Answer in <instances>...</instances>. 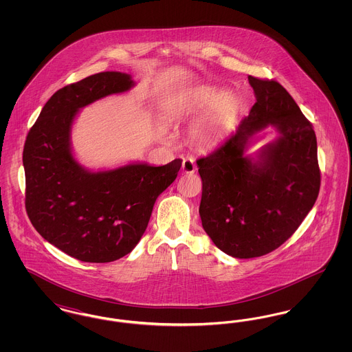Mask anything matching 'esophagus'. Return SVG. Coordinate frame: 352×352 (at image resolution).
I'll list each match as a JSON object with an SVG mask.
<instances>
[{"label":"esophagus","instance_id":"34e87169","mask_svg":"<svg viewBox=\"0 0 352 352\" xmlns=\"http://www.w3.org/2000/svg\"><path fill=\"white\" fill-rule=\"evenodd\" d=\"M195 162L192 158L190 157H186L182 161V170H184L186 174H192L195 171Z\"/></svg>","mask_w":352,"mask_h":352}]
</instances>
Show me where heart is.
I'll use <instances>...</instances> for the list:
<instances>
[{
	"label": "heart",
	"instance_id": "b5f03b06",
	"mask_svg": "<svg viewBox=\"0 0 352 352\" xmlns=\"http://www.w3.org/2000/svg\"><path fill=\"white\" fill-rule=\"evenodd\" d=\"M165 107L174 118L194 116L206 109L194 122L191 137L198 145L212 148L234 131L241 101L232 89L219 91L215 85L201 84L171 94L166 98Z\"/></svg>",
	"mask_w": 352,
	"mask_h": 352
}]
</instances>
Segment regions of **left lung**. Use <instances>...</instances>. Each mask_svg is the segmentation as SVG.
<instances>
[{
    "label": "left lung",
    "instance_id": "obj_1",
    "mask_svg": "<svg viewBox=\"0 0 352 352\" xmlns=\"http://www.w3.org/2000/svg\"><path fill=\"white\" fill-rule=\"evenodd\" d=\"M256 102L217 151L199 158V215L220 251L252 258L277 250L297 231L318 198L320 171L311 122L276 80L248 76ZM268 124L279 137L257 160L243 153Z\"/></svg>",
    "mask_w": 352,
    "mask_h": 352
}]
</instances>
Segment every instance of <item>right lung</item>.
Listing matches in <instances>:
<instances>
[{"instance_id": "add662e5", "label": "right lung", "mask_w": 352, "mask_h": 352, "mask_svg": "<svg viewBox=\"0 0 352 352\" xmlns=\"http://www.w3.org/2000/svg\"><path fill=\"white\" fill-rule=\"evenodd\" d=\"M134 85L118 71L91 75L56 91L26 137L25 206L34 228L54 247L84 263H111L128 254L145 232L158 195L182 166L129 164L112 170L83 168L71 149L78 112Z\"/></svg>"}]
</instances>
